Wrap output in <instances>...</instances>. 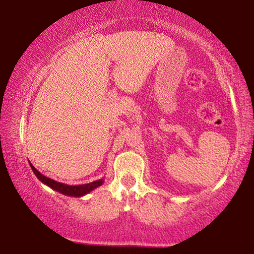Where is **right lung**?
<instances>
[{"label":"right lung","instance_id":"obj_1","mask_svg":"<svg viewBox=\"0 0 254 254\" xmlns=\"http://www.w3.org/2000/svg\"><path fill=\"white\" fill-rule=\"evenodd\" d=\"M30 166H31V169H32L34 175L37 176V178L39 179L41 183L45 184V185H47L48 187H51L52 190H57V192L61 193V194H64V195H68V196H76V197L83 196V195H85V194L90 193L91 190H93L95 189H97V187H99L100 185H103V184H104V179H99V180H96V182L84 184V185L70 186V185H67V184L59 183V182H57V180L51 179L46 176L41 175V173L38 171V170L34 168V166L31 164V163H30Z\"/></svg>","mask_w":254,"mask_h":254}]
</instances>
